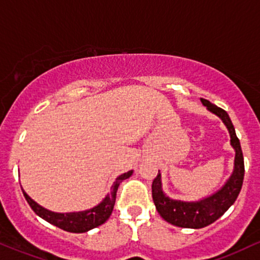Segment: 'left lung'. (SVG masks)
<instances>
[{"instance_id":"obj_1","label":"left lung","mask_w":260,"mask_h":260,"mask_svg":"<svg viewBox=\"0 0 260 260\" xmlns=\"http://www.w3.org/2000/svg\"><path fill=\"white\" fill-rule=\"evenodd\" d=\"M202 104L209 111L217 115L230 133L231 146L235 149V166L234 172L226 183L221 186L220 190L213 195L205 198L200 201L185 202L180 200H172L162 190L161 173L158 171L157 177L152 181V200L156 209L166 221L179 228H190V229H201L207 225L214 223L219 219L230 206L236 201L237 196L241 191L245 177V164L243 155L241 150L240 140L236 137L235 128L231 122L228 112L217 105L212 104L208 100L201 98Z\"/></svg>"}]
</instances>
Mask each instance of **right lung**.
<instances>
[{
	"mask_svg": "<svg viewBox=\"0 0 260 260\" xmlns=\"http://www.w3.org/2000/svg\"><path fill=\"white\" fill-rule=\"evenodd\" d=\"M132 173L133 171H128L127 173L118 176L115 183L112 184L111 192L108 193L106 198L98 206L87 209V211L73 212V213H55V212L48 211V209L41 207L39 203L34 201L23 189L21 190H23L25 200L39 217L48 221V223L55 225V226L60 228L62 230L69 231V233L80 234L94 229V228L104 224L109 219V217L112 213V209H114L115 201H116V192L118 186H120V183H122V180L129 178L132 176Z\"/></svg>",
	"mask_w": 260,
	"mask_h": 260,
	"instance_id": "obj_1",
	"label": "right lung"
}]
</instances>
